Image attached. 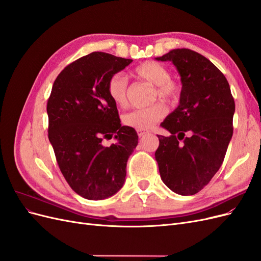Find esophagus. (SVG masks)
Here are the masks:
<instances>
[{"mask_svg":"<svg viewBox=\"0 0 261 261\" xmlns=\"http://www.w3.org/2000/svg\"><path fill=\"white\" fill-rule=\"evenodd\" d=\"M148 132H146V130H143V129H137V134H138V136L139 137H143L144 135H146Z\"/></svg>","mask_w":261,"mask_h":261,"instance_id":"1","label":"esophagus"}]
</instances>
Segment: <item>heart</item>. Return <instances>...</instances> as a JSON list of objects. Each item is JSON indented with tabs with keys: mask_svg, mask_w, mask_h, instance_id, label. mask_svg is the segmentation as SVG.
<instances>
[{
	"mask_svg": "<svg viewBox=\"0 0 261 261\" xmlns=\"http://www.w3.org/2000/svg\"><path fill=\"white\" fill-rule=\"evenodd\" d=\"M134 75L139 80L154 86L152 98L158 97L175 102L179 99L181 93L180 85L171 80L170 69L160 63L146 61L135 67ZM107 92L109 98L117 107L123 108L127 105L128 97V81L123 74L115 73L110 76L107 83ZM168 109L163 102L158 101L147 108L135 109L123 115V123L129 127L136 129H149L167 115Z\"/></svg>",
	"mask_w": 261,
	"mask_h": 261,
	"instance_id": "1",
	"label": "heart"
}]
</instances>
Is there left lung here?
<instances>
[{
	"label": "left lung",
	"instance_id": "obj_1",
	"mask_svg": "<svg viewBox=\"0 0 261 261\" xmlns=\"http://www.w3.org/2000/svg\"><path fill=\"white\" fill-rule=\"evenodd\" d=\"M171 61L181 81L179 106L161 123L154 153L163 183L176 194L195 195L222 165L233 135L235 102L225 76L203 55L174 49L156 58Z\"/></svg>",
	"mask_w": 261,
	"mask_h": 261
}]
</instances>
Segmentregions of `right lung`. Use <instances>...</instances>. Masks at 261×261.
Listing matches in <instances>:
<instances>
[{"label": "right lung", "mask_w": 261, "mask_h": 261, "mask_svg": "<svg viewBox=\"0 0 261 261\" xmlns=\"http://www.w3.org/2000/svg\"><path fill=\"white\" fill-rule=\"evenodd\" d=\"M132 62L92 52L70 63L54 81L46 103L49 140L63 176L86 199H106L120 191L138 144L136 130L121 125L107 92L110 76ZM113 136L117 143L106 146L104 139Z\"/></svg>", "instance_id": "1"}]
</instances>
